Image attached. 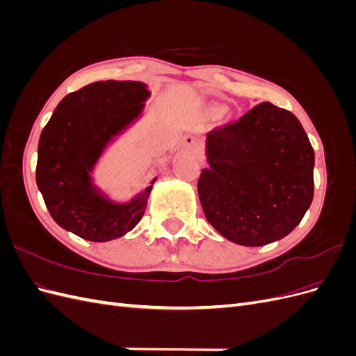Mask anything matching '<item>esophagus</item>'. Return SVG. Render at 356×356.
<instances>
[{
    "instance_id": "34e87169",
    "label": "esophagus",
    "mask_w": 356,
    "mask_h": 356,
    "mask_svg": "<svg viewBox=\"0 0 356 356\" xmlns=\"http://www.w3.org/2000/svg\"><path fill=\"white\" fill-rule=\"evenodd\" d=\"M182 144H184V148L188 149L190 153H199L200 152V143H199V139L196 136L187 135L184 138V143H182Z\"/></svg>"
}]
</instances>
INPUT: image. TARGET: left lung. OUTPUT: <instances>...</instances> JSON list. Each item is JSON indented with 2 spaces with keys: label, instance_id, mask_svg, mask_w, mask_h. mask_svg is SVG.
Here are the masks:
<instances>
[{
  "label": "left lung",
  "instance_id": "8db88e82",
  "mask_svg": "<svg viewBox=\"0 0 356 356\" xmlns=\"http://www.w3.org/2000/svg\"><path fill=\"white\" fill-rule=\"evenodd\" d=\"M207 154L199 199L204 217L225 239L267 245L305 217L314 199L315 153L293 113L258 104L211 131Z\"/></svg>",
  "mask_w": 356,
  "mask_h": 356
}]
</instances>
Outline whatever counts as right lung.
Listing matches in <instances>:
<instances>
[{
	"label": "right lung",
	"mask_w": 356,
	"mask_h": 356,
	"mask_svg": "<svg viewBox=\"0 0 356 356\" xmlns=\"http://www.w3.org/2000/svg\"><path fill=\"white\" fill-rule=\"evenodd\" d=\"M149 90L139 81H96L63 98L38 143L35 179L62 229L108 242L143 218L156 178L132 202L114 203L95 187L90 172L111 139L141 115Z\"/></svg>",
	"instance_id": "1"
}]
</instances>
